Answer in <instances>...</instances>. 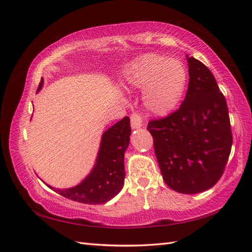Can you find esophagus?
Here are the masks:
<instances>
[{
    "instance_id": "34e87169",
    "label": "esophagus",
    "mask_w": 252,
    "mask_h": 252,
    "mask_svg": "<svg viewBox=\"0 0 252 252\" xmlns=\"http://www.w3.org/2000/svg\"><path fill=\"white\" fill-rule=\"evenodd\" d=\"M142 116L138 112H133L131 115V126L133 129H137L142 126Z\"/></svg>"
}]
</instances>
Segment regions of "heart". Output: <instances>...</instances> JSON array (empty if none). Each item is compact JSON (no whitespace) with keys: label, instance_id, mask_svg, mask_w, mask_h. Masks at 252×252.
Returning <instances> with one entry per match:
<instances>
[{"label":"heart","instance_id":"1","mask_svg":"<svg viewBox=\"0 0 252 252\" xmlns=\"http://www.w3.org/2000/svg\"><path fill=\"white\" fill-rule=\"evenodd\" d=\"M125 78L129 88L143 91L144 104L149 111L165 116L182 99L187 83V71L178 60L147 54L126 68Z\"/></svg>","mask_w":252,"mask_h":252}]
</instances>
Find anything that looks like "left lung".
Wrapping results in <instances>:
<instances>
[{
  "label": "left lung",
  "mask_w": 252,
  "mask_h": 252,
  "mask_svg": "<svg viewBox=\"0 0 252 252\" xmlns=\"http://www.w3.org/2000/svg\"><path fill=\"white\" fill-rule=\"evenodd\" d=\"M189 89L179 109L148 122L163 181L181 194L215 186L225 170L233 135L225 97L212 72L187 57Z\"/></svg>",
  "instance_id": "obj_1"
}]
</instances>
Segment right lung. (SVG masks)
I'll return each instance as SVG.
<instances>
[{
  "mask_svg": "<svg viewBox=\"0 0 252 252\" xmlns=\"http://www.w3.org/2000/svg\"><path fill=\"white\" fill-rule=\"evenodd\" d=\"M41 85L42 80L37 91ZM130 135V118L125 117L103 134L96 164L88 178L72 189L55 191L68 199L89 205L110 200L121 190L125 182V152L129 146Z\"/></svg>",
  "mask_w": 252,
  "mask_h": 252,
  "instance_id": "add662e5",
  "label": "right lung"
}]
</instances>
